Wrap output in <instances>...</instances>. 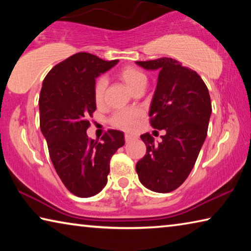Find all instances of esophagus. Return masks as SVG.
I'll return each mask as SVG.
<instances>
[{
    "label": "esophagus",
    "instance_id": "esophagus-1",
    "mask_svg": "<svg viewBox=\"0 0 251 251\" xmlns=\"http://www.w3.org/2000/svg\"><path fill=\"white\" fill-rule=\"evenodd\" d=\"M134 138H135V137H134L133 135H129V134H126V135H125V141H126L127 143L130 142V141H133Z\"/></svg>",
    "mask_w": 251,
    "mask_h": 251
}]
</instances>
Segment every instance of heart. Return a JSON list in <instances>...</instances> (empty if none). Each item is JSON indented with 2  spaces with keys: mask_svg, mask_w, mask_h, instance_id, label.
<instances>
[{
  "mask_svg": "<svg viewBox=\"0 0 251 251\" xmlns=\"http://www.w3.org/2000/svg\"><path fill=\"white\" fill-rule=\"evenodd\" d=\"M118 76L131 92H134L136 88L142 85H146V75L135 67H124L118 72ZM106 87H107V79L103 76L97 78L94 86V99L97 104H100L103 101ZM141 115L142 112L138 108H123L113 114L110 123L117 128L130 131L136 127L137 120Z\"/></svg>",
  "mask_w": 251,
  "mask_h": 251,
  "instance_id": "1",
  "label": "heart"
}]
</instances>
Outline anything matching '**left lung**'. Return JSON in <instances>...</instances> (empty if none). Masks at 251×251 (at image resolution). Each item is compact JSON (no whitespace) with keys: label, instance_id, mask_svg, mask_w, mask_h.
I'll use <instances>...</instances> for the list:
<instances>
[{"label":"left lung","instance_id":"8db88e82","mask_svg":"<svg viewBox=\"0 0 251 251\" xmlns=\"http://www.w3.org/2000/svg\"><path fill=\"white\" fill-rule=\"evenodd\" d=\"M148 71H158L150 116L156 129H165L161 142L141 135L146 155L136 164L139 181L156 193L177 189L192 172L205 142L211 115L206 84L196 72L176 59L163 57L136 62Z\"/></svg>","mask_w":251,"mask_h":251}]
</instances>
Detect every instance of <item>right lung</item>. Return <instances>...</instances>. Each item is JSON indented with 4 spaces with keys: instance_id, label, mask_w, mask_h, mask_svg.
Wrapping results in <instances>:
<instances>
[{
    "instance_id": "obj_1",
    "label": "right lung",
    "mask_w": 251,
    "mask_h": 251,
    "mask_svg": "<svg viewBox=\"0 0 251 251\" xmlns=\"http://www.w3.org/2000/svg\"><path fill=\"white\" fill-rule=\"evenodd\" d=\"M118 63L77 53L58 63L43 80L39 100L40 126L53 166L75 196H95L107 184L109 161L124 146V133L110 129L101 142L90 139L88 116L96 109V77Z\"/></svg>"
}]
</instances>
